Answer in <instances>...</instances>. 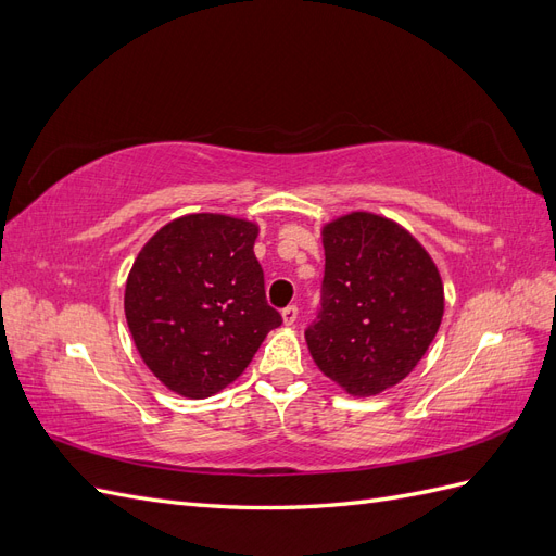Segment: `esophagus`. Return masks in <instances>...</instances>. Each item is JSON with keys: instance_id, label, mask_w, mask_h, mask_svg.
Here are the masks:
<instances>
[{"instance_id": "1", "label": "esophagus", "mask_w": 556, "mask_h": 556, "mask_svg": "<svg viewBox=\"0 0 556 556\" xmlns=\"http://www.w3.org/2000/svg\"><path fill=\"white\" fill-rule=\"evenodd\" d=\"M296 315H299V308L294 304H290L288 308H282V323L285 325H294L296 323Z\"/></svg>"}]
</instances>
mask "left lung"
<instances>
[{
	"label": "left lung",
	"mask_w": 556,
	"mask_h": 556,
	"mask_svg": "<svg viewBox=\"0 0 556 556\" xmlns=\"http://www.w3.org/2000/svg\"><path fill=\"white\" fill-rule=\"evenodd\" d=\"M325 278L306 343L319 371L352 396L406 378L443 319V282L401 225L350 213L323 229Z\"/></svg>",
	"instance_id": "obj_1"
}]
</instances>
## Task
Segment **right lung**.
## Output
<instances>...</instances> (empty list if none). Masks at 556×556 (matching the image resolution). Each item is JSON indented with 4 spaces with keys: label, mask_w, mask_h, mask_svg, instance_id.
Here are the masks:
<instances>
[{
    "label": "right lung",
    "mask_w": 556,
    "mask_h": 556,
    "mask_svg": "<svg viewBox=\"0 0 556 556\" xmlns=\"http://www.w3.org/2000/svg\"><path fill=\"white\" fill-rule=\"evenodd\" d=\"M257 225L192 213L164 225L134 260L125 317L141 359L172 392L206 399L237 380L266 333L282 325L266 304Z\"/></svg>",
    "instance_id": "add662e5"
}]
</instances>
